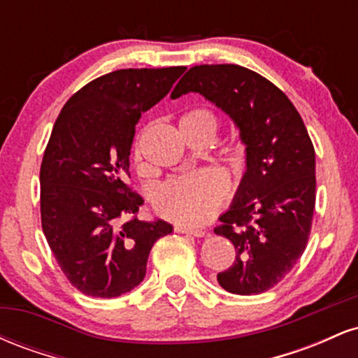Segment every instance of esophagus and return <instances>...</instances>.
<instances>
[{"label":"esophagus","instance_id":"1","mask_svg":"<svg viewBox=\"0 0 358 358\" xmlns=\"http://www.w3.org/2000/svg\"><path fill=\"white\" fill-rule=\"evenodd\" d=\"M175 232L178 234H188V236H195V237H203L205 232L203 229H195V227H187V225H175Z\"/></svg>","mask_w":358,"mask_h":358}]
</instances>
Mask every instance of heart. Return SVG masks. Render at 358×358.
Listing matches in <instances>:
<instances>
[{
    "instance_id": "obj_1",
    "label": "heart",
    "mask_w": 358,
    "mask_h": 358,
    "mask_svg": "<svg viewBox=\"0 0 358 358\" xmlns=\"http://www.w3.org/2000/svg\"><path fill=\"white\" fill-rule=\"evenodd\" d=\"M217 119L212 110L196 108L182 114L180 129H205L215 133ZM244 146L232 141L227 153L234 159L241 158ZM141 143L134 141L133 159L141 162ZM227 196V180L215 170H200L166 180L155 195V208L165 219L182 225L205 224L220 208Z\"/></svg>"
}]
</instances>
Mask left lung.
I'll return each instance as SVG.
<instances>
[{"mask_svg": "<svg viewBox=\"0 0 358 358\" xmlns=\"http://www.w3.org/2000/svg\"><path fill=\"white\" fill-rule=\"evenodd\" d=\"M187 92H200L225 110L248 146V171L236 202L213 229L236 248L232 266L217 274V281L234 294L264 293L293 269L310 239L313 143L286 94L241 65H195L171 97Z\"/></svg>", "mask_w": 358, "mask_h": 358, "instance_id": "1", "label": "left lung"}]
</instances>
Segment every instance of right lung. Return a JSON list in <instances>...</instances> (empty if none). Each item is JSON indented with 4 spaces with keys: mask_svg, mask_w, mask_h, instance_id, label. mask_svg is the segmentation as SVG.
Instances as JSON below:
<instances>
[{
    "mask_svg": "<svg viewBox=\"0 0 358 358\" xmlns=\"http://www.w3.org/2000/svg\"><path fill=\"white\" fill-rule=\"evenodd\" d=\"M185 67L121 69L90 80L65 102L40 166L42 229L69 282L92 298H116L146 274L150 250L171 232L163 220L129 219L134 126Z\"/></svg>",
    "mask_w": 358,
    "mask_h": 358,
    "instance_id": "obj_1",
    "label": "right lung"
}]
</instances>
